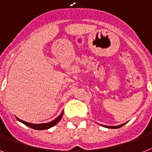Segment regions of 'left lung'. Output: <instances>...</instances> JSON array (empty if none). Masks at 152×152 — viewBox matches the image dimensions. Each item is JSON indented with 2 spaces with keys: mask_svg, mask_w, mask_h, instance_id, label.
Masks as SVG:
<instances>
[{
  "mask_svg": "<svg viewBox=\"0 0 152 152\" xmlns=\"http://www.w3.org/2000/svg\"><path fill=\"white\" fill-rule=\"evenodd\" d=\"M125 125V124H122V125H117V126H106V125H102L104 127L106 128H108V129H118V128L121 127L123 125Z\"/></svg>",
  "mask_w": 152,
  "mask_h": 152,
  "instance_id": "8db88e82",
  "label": "left lung"
}]
</instances>
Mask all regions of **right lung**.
Here are the masks:
<instances>
[{
  "label": "right lung",
  "mask_w": 152,
  "mask_h": 152,
  "mask_svg": "<svg viewBox=\"0 0 152 152\" xmlns=\"http://www.w3.org/2000/svg\"><path fill=\"white\" fill-rule=\"evenodd\" d=\"M62 115H63V112L61 113V114L59 116V117H57L56 119H54L53 121H50V122L49 123H44V124H32V123H29V122H26L24 121H22L19 119L18 118H16L20 122H22L23 124H24L25 125H27L28 127L31 128V129H34L35 130H44V129H48L50 128L53 127V126H54L55 125H57V123L59 122L61 119L62 118Z\"/></svg>",
  "instance_id": "obj_1"
}]
</instances>
